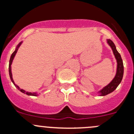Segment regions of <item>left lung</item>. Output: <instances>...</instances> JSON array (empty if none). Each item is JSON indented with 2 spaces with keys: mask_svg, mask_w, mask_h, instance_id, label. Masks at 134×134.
<instances>
[{
  "mask_svg": "<svg viewBox=\"0 0 134 134\" xmlns=\"http://www.w3.org/2000/svg\"><path fill=\"white\" fill-rule=\"evenodd\" d=\"M108 43L109 44L112 48L113 54L115 55L116 59L117 62V73H116L115 76L113 78V80L109 83L108 86L104 87L100 91V96H105L106 94H109V93L113 92L115 90L117 87V86L119 85L121 83V80L123 77L124 73V66H123V62H122V59L121 58V56L120 54L119 53L118 51L116 49V47L113 42L110 40H108Z\"/></svg>",
  "mask_w": 134,
  "mask_h": 134,
  "instance_id": "obj_1",
  "label": "left lung"
}]
</instances>
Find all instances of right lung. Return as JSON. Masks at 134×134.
Segmentation results:
<instances>
[{
    "label": "right lung",
    "mask_w": 134,
    "mask_h": 134,
    "mask_svg": "<svg viewBox=\"0 0 134 134\" xmlns=\"http://www.w3.org/2000/svg\"><path fill=\"white\" fill-rule=\"evenodd\" d=\"M21 43H20L19 44H18V46H17V48H16V50H15V51H14V52H13V53H12V56H11V57H10V59H9V76H10L11 80L12 81V82H13V84L15 85V87H17V88L18 89V90H19L20 91H21V92H22V93H25V94H28V95L37 96V93H31V92H28V91H25V90H22V89H20V88H19V86H17V85H16L15 83H14V81H13V78H12V71H11V65H12V61H13V58H14V56H15V54L17 53V50H18V48H19V46L21 45Z\"/></svg>",
    "instance_id": "1"
}]
</instances>
